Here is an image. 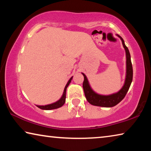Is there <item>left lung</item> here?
Returning a JSON list of instances; mask_svg holds the SVG:
<instances>
[{
  "label": "left lung",
  "instance_id": "8db88e82",
  "mask_svg": "<svg viewBox=\"0 0 151 151\" xmlns=\"http://www.w3.org/2000/svg\"><path fill=\"white\" fill-rule=\"evenodd\" d=\"M116 36L121 39L122 45H123V47L125 50V52H126V77H125L124 85L122 86L121 90L115 93L109 94V95H103V94L96 93V92H94L92 89L87 77H86L85 74L82 73L84 76L83 86L86 99L89 103L93 104L94 106L112 107L116 105L124 98L125 95H126L128 91H129L130 86L131 85L133 70H132L131 55H130L129 49L124 44V41L122 39V38L119 35H116Z\"/></svg>",
  "mask_w": 151,
  "mask_h": 151
}]
</instances>
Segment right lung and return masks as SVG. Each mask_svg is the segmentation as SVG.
<instances>
[{
  "instance_id": "right-lung-1",
  "label": "right lung",
  "mask_w": 151,
  "mask_h": 151,
  "mask_svg": "<svg viewBox=\"0 0 151 151\" xmlns=\"http://www.w3.org/2000/svg\"><path fill=\"white\" fill-rule=\"evenodd\" d=\"M73 76H72L69 81H68L67 84H66L65 89H64V92L61 98L59 99V100L57 101L55 103H53L52 104H47V105H37V107H39V109H42V110H52V109H56L58 108H60V107L62 106L65 103V100H66V88H67L68 86L69 85V84L70 83L71 81H72Z\"/></svg>"
}]
</instances>
